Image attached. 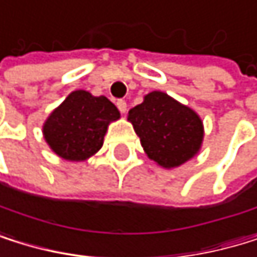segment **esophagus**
<instances>
[{
	"instance_id": "obj_1",
	"label": "esophagus",
	"mask_w": 257,
	"mask_h": 257,
	"mask_svg": "<svg viewBox=\"0 0 257 257\" xmlns=\"http://www.w3.org/2000/svg\"><path fill=\"white\" fill-rule=\"evenodd\" d=\"M116 105H118V108H119L121 113H125V111H127V102H125V101L119 99V101L116 102Z\"/></svg>"
}]
</instances>
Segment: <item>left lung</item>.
Here are the masks:
<instances>
[{"instance_id": "1", "label": "left lung", "mask_w": 257, "mask_h": 257, "mask_svg": "<svg viewBox=\"0 0 257 257\" xmlns=\"http://www.w3.org/2000/svg\"><path fill=\"white\" fill-rule=\"evenodd\" d=\"M127 119L146 155L164 169H176L195 158L204 141L199 114L164 92L155 90L130 108Z\"/></svg>"}]
</instances>
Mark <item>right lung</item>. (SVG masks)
<instances>
[{"label":"right lung","instance_id":"right-lung-1","mask_svg":"<svg viewBox=\"0 0 257 257\" xmlns=\"http://www.w3.org/2000/svg\"><path fill=\"white\" fill-rule=\"evenodd\" d=\"M119 118V110L105 96L75 90L49 114L43 135L55 155L81 162L99 152L108 125Z\"/></svg>","mask_w":257,"mask_h":257}]
</instances>
